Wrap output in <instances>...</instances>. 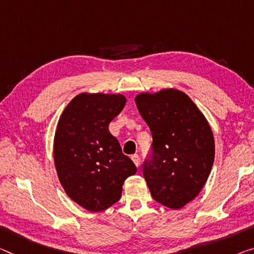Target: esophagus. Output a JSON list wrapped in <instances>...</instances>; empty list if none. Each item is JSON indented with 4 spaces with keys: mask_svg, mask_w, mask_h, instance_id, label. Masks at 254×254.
I'll return each instance as SVG.
<instances>
[{
    "mask_svg": "<svg viewBox=\"0 0 254 254\" xmlns=\"http://www.w3.org/2000/svg\"><path fill=\"white\" fill-rule=\"evenodd\" d=\"M131 160H132V161H134L136 167H138V165H139V155L138 154H132L131 155Z\"/></svg>",
    "mask_w": 254,
    "mask_h": 254,
    "instance_id": "obj_1",
    "label": "esophagus"
}]
</instances>
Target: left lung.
Listing matches in <instances>:
<instances>
[{
    "label": "left lung",
    "mask_w": 254,
    "mask_h": 254,
    "mask_svg": "<svg viewBox=\"0 0 254 254\" xmlns=\"http://www.w3.org/2000/svg\"><path fill=\"white\" fill-rule=\"evenodd\" d=\"M135 102L153 139L143 162L152 197L168 208L181 209L196 197L211 171V128L193 101L177 89L143 93Z\"/></svg>",
    "instance_id": "1"
}]
</instances>
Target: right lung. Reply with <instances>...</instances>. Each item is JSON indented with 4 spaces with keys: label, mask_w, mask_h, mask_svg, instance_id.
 <instances>
[{
    "label": "right lung",
    "mask_w": 254,
    "mask_h": 254,
    "mask_svg": "<svg viewBox=\"0 0 254 254\" xmlns=\"http://www.w3.org/2000/svg\"><path fill=\"white\" fill-rule=\"evenodd\" d=\"M126 104L123 95L83 94L62 112L54 137V162L68 196L88 211H102L122 197L134 162L109 131Z\"/></svg>",
    "instance_id": "obj_1"
}]
</instances>
